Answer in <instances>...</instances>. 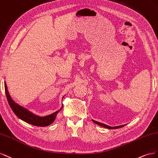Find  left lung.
Segmentation results:
<instances>
[{"mask_svg":"<svg viewBox=\"0 0 158 158\" xmlns=\"http://www.w3.org/2000/svg\"><path fill=\"white\" fill-rule=\"evenodd\" d=\"M93 121L94 123H95V124H98V125H99V126H101V127H102L106 128H108V129H116V128H121V127H123L124 126V125H122V126H118V127H109V126H107V125H106V124H105L98 123V122H97V121H95V120H93Z\"/></svg>","mask_w":158,"mask_h":158,"instance_id":"obj_1","label":"left lung"}]
</instances>
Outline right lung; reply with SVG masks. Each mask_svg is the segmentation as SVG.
I'll use <instances>...</instances> for the list:
<instances>
[{"instance_id":"obj_1","label":"right lung","mask_w":158,"mask_h":158,"mask_svg":"<svg viewBox=\"0 0 158 158\" xmlns=\"http://www.w3.org/2000/svg\"><path fill=\"white\" fill-rule=\"evenodd\" d=\"M4 89H5L6 96L7 98L8 104L10 105L13 112H15V114L19 117V118L28 124H32L34 126H38V127H47V126L53 123V121L55 120L56 118L57 113L62 109L61 107V109L60 110L55 112L54 113L50 115L44 117L38 116L37 115L34 114L32 112H30L29 110L24 109V107H22L19 105L16 104V102H15V101L12 100L10 96V94L8 93L6 83H4Z\"/></svg>"}]
</instances>
